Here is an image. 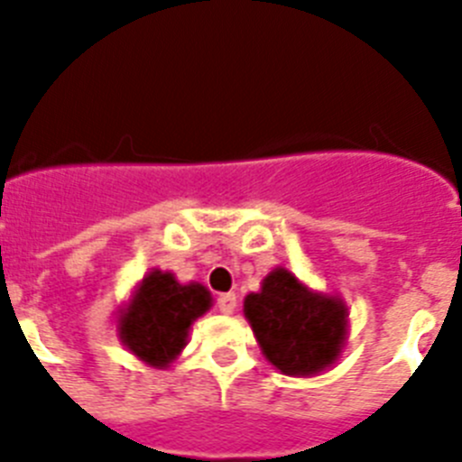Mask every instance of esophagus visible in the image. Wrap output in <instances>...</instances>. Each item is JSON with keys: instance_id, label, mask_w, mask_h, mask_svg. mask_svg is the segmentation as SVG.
Returning <instances> with one entry per match:
<instances>
[{"instance_id": "obj_1", "label": "esophagus", "mask_w": 462, "mask_h": 462, "mask_svg": "<svg viewBox=\"0 0 462 462\" xmlns=\"http://www.w3.org/2000/svg\"><path fill=\"white\" fill-rule=\"evenodd\" d=\"M217 308L224 314L236 312V293H219L217 296Z\"/></svg>"}]
</instances>
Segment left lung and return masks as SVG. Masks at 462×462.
I'll return each mask as SVG.
<instances>
[{"instance_id":"obj_1","label":"left lung","mask_w":462,"mask_h":462,"mask_svg":"<svg viewBox=\"0 0 462 462\" xmlns=\"http://www.w3.org/2000/svg\"><path fill=\"white\" fill-rule=\"evenodd\" d=\"M261 352L282 374L312 377L340 356L346 336V305L337 296L310 291L287 268H275L261 291L245 298Z\"/></svg>"}]
</instances>
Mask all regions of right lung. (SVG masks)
<instances>
[{
  "label": "right lung",
  "mask_w": 462,
  "mask_h": 462,
  "mask_svg": "<svg viewBox=\"0 0 462 462\" xmlns=\"http://www.w3.org/2000/svg\"><path fill=\"white\" fill-rule=\"evenodd\" d=\"M210 305V291L199 282L180 284L173 273L152 271L120 310L117 336L134 356L152 368H169L185 349L191 324Z\"/></svg>",
  "instance_id": "right-lung-1"
}]
</instances>
